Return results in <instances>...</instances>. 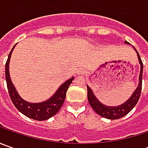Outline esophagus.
<instances>
[{"instance_id":"34e87169","label":"esophagus","mask_w":148,"mask_h":148,"mask_svg":"<svg viewBox=\"0 0 148 148\" xmlns=\"http://www.w3.org/2000/svg\"><path fill=\"white\" fill-rule=\"evenodd\" d=\"M78 74H84V70H80V71H78V72H77Z\"/></svg>"}]
</instances>
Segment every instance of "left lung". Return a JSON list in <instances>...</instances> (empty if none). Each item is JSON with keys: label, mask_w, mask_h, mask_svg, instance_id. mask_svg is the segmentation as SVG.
<instances>
[{"label": "left lung", "mask_w": 148, "mask_h": 148, "mask_svg": "<svg viewBox=\"0 0 148 148\" xmlns=\"http://www.w3.org/2000/svg\"><path fill=\"white\" fill-rule=\"evenodd\" d=\"M126 44H129L128 42L124 41ZM134 50L136 51L138 58V62L140 64V74L139 78H138V85L137 88L135 89L134 93L132 95L127 99L124 103H123L120 105L117 106H107V105L102 104L99 99L96 98V96L93 93V90L90 86H87V98L90 105L91 108L94 110L95 113H97L99 115L104 117L108 119H118L122 117L125 116L127 114H128L130 111L134 108V106L137 105L138 99H139L140 95H141V90H142V81H143V62L140 58L139 53L138 51L134 47Z\"/></svg>", "instance_id": "8db88e82"}]
</instances>
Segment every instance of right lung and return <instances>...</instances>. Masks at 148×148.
<instances>
[{"label":"right lung","mask_w":148,"mask_h":148,"mask_svg":"<svg viewBox=\"0 0 148 148\" xmlns=\"http://www.w3.org/2000/svg\"><path fill=\"white\" fill-rule=\"evenodd\" d=\"M14 47L15 45L11 49L8 56V59L5 63V80H6L9 95L11 99V101L13 102L15 108L20 113H22L24 115H25L29 119H35L38 121L49 119V118L55 115L59 111L62 105H63L66 90L72 82V81L74 80V77H71L70 79L66 81L65 82L62 83L59 86V88L57 90V91L49 99L38 103H31L26 101L23 98H21V96L17 92L10 76L9 64H10L11 53L14 50Z\"/></svg>","instance_id":"add662e5"}]
</instances>
